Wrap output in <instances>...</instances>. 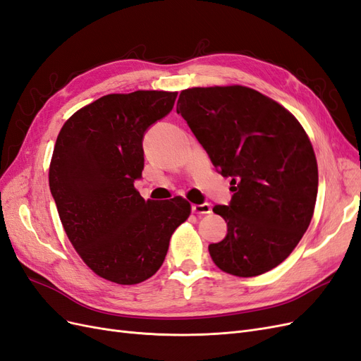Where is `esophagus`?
Listing matches in <instances>:
<instances>
[{
	"mask_svg": "<svg viewBox=\"0 0 361 361\" xmlns=\"http://www.w3.org/2000/svg\"><path fill=\"white\" fill-rule=\"evenodd\" d=\"M192 212L197 213V214H209V213H212V205L209 202L193 204L192 205Z\"/></svg>",
	"mask_w": 361,
	"mask_h": 361,
	"instance_id": "34e87169",
	"label": "esophagus"
}]
</instances>
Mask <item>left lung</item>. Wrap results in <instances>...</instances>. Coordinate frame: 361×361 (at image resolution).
Wrapping results in <instances>:
<instances>
[{
	"instance_id": "left-lung-1",
	"label": "left lung",
	"mask_w": 361,
	"mask_h": 361,
	"mask_svg": "<svg viewBox=\"0 0 361 361\" xmlns=\"http://www.w3.org/2000/svg\"><path fill=\"white\" fill-rule=\"evenodd\" d=\"M177 113L230 177V205H214L228 226L209 245L221 271L250 278L283 263L314 213L317 161L312 142L292 113L246 86L181 90Z\"/></svg>"
}]
</instances>
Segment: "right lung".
<instances>
[{
	"instance_id": "add662e5",
	"label": "right lung",
	"mask_w": 361,
	"mask_h": 361,
	"mask_svg": "<svg viewBox=\"0 0 361 361\" xmlns=\"http://www.w3.org/2000/svg\"><path fill=\"white\" fill-rule=\"evenodd\" d=\"M177 92L109 94L81 107L61 127L49 163V189L61 225L89 269L133 286L164 262L169 239L189 218L183 197L145 201L143 133L172 110Z\"/></svg>"
}]
</instances>
